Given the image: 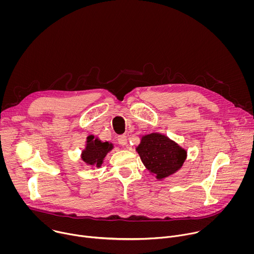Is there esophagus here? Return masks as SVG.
I'll return each mask as SVG.
<instances>
[{
    "label": "esophagus",
    "mask_w": 254,
    "mask_h": 254,
    "mask_svg": "<svg viewBox=\"0 0 254 254\" xmlns=\"http://www.w3.org/2000/svg\"><path fill=\"white\" fill-rule=\"evenodd\" d=\"M118 142L121 144V146L126 147L127 144V135H125V134L119 135V137H118Z\"/></svg>",
    "instance_id": "esophagus-1"
}]
</instances>
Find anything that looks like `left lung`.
Segmentation results:
<instances>
[{
    "instance_id": "1",
    "label": "left lung",
    "mask_w": 254,
    "mask_h": 254,
    "mask_svg": "<svg viewBox=\"0 0 254 254\" xmlns=\"http://www.w3.org/2000/svg\"><path fill=\"white\" fill-rule=\"evenodd\" d=\"M135 151L144 167L158 180L177 173L187 159L186 149L160 132L142 135Z\"/></svg>"
}]
</instances>
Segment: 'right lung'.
I'll return each mask as SVG.
<instances>
[{
  "instance_id": "obj_1",
  "label": "right lung",
  "mask_w": 254,
  "mask_h": 254,
  "mask_svg": "<svg viewBox=\"0 0 254 254\" xmlns=\"http://www.w3.org/2000/svg\"><path fill=\"white\" fill-rule=\"evenodd\" d=\"M114 148L113 142L102 141L98 137H94L93 134H90L86 137L85 147L81 151L80 158L86 166L94 170V168H100L102 166L106 155L113 151Z\"/></svg>"
}]
</instances>
